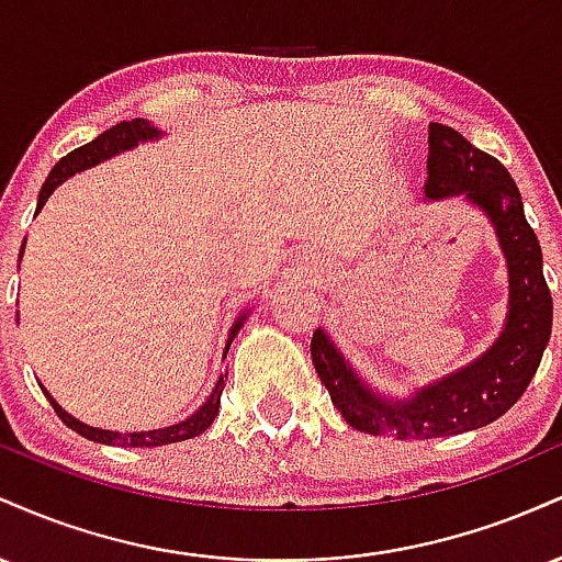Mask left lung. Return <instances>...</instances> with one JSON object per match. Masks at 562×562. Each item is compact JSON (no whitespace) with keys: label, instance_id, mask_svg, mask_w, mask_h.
<instances>
[{"label":"left lung","instance_id":"1","mask_svg":"<svg viewBox=\"0 0 562 562\" xmlns=\"http://www.w3.org/2000/svg\"><path fill=\"white\" fill-rule=\"evenodd\" d=\"M462 198L492 224L507 261V317L481 357L417 385L406 396L378 391L359 375L325 327L312 338L314 370L351 428L402 441L457 436L499 420L537 375L552 333V295L541 272V248L528 227L518 184L499 160L481 153L451 126H428L425 200Z\"/></svg>","mask_w":562,"mask_h":562}]
</instances>
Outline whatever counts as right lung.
Segmentation results:
<instances>
[{"mask_svg":"<svg viewBox=\"0 0 562 562\" xmlns=\"http://www.w3.org/2000/svg\"><path fill=\"white\" fill-rule=\"evenodd\" d=\"M166 132L164 128H158L156 124H150L147 119H132V121H121V124H115L108 128V132H102L100 137H94L92 142H87V145L76 147L74 153H68L66 158H60L55 164V169L49 171L47 182L42 184V192H38V200H36V214L44 209V203H47L49 195L60 187L66 179L76 177V173L92 169V166L102 164V160H111L113 156H119V153H126V150H134V147L142 145V142H158L164 139ZM23 248H25V240L21 245V259H23ZM250 314V306L243 308L240 314H237L235 322H232L229 333H227V344H224V353L222 359H227L229 353V346L232 340H235V335L240 333V327L245 325V319H248ZM224 380H227V372H222L216 380L214 391L209 393V398H205L203 404L198 406L195 412H192L190 417H184V420L173 423V425H164V428H153V430H126V434H121V430H105V428H94V425H87L81 420H76L70 412L63 409L60 404L55 402L53 393L44 389L42 383V391L44 396L49 398V404H53V409L57 412V417H60L63 423L68 425L70 430H76V434L89 438V441H97V443H105V447H166V443H177V441H187V438H195L203 434V430H209L211 425H214L216 415H218V404H222V391H224Z\"/></svg>","mask_w":562,"mask_h":562,"instance_id":"1","label":"right lung"}]
</instances>
